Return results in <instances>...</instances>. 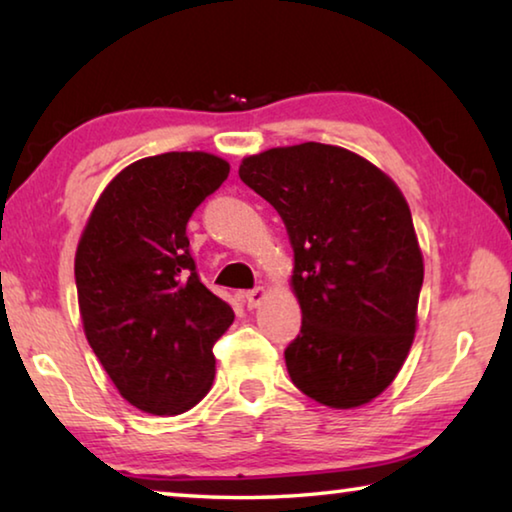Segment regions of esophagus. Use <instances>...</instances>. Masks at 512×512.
I'll list each match as a JSON object with an SVG mask.
<instances>
[{"label":"esophagus","mask_w":512,"mask_h":512,"mask_svg":"<svg viewBox=\"0 0 512 512\" xmlns=\"http://www.w3.org/2000/svg\"><path fill=\"white\" fill-rule=\"evenodd\" d=\"M244 305L248 309H255L259 307V302H262L266 298V289L264 287H257V289H250V291H244Z\"/></svg>","instance_id":"esophagus-1"}]
</instances>
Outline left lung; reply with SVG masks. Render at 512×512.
Masks as SVG:
<instances>
[{
	"label": "left lung",
	"instance_id": "obj_1",
	"mask_svg": "<svg viewBox=\"0 0 512 512\" xmlns=\"http://www.w3.org/2000/svg\"><path fill=\"white\" fill-rule=\"evenodd\" d=\"M239 178L282 216L296 255L291 381L332 409L375 400L409 354L424 277L402 192L361 155L318 142L250 155Z\"/></svg>",
	"mask_w": 512,
	"mask_h": 512
}]
</instances>
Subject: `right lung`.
Wrapping results in <instances>:
<instances>
[{"label":"right lung","mask_w":512,"mask_h":512,"mask_svg":"<svg viewBox=\"0 0 512 512\" xmlns=\"http://www.w3.org/2000/svg\"><path fill=\"white\" fill-rule=\"evenodd\" d=\"M228 171L201 151L137 160L103 189L83 230L74 277L85 336L140 411L185 413L212 386V348L235 311L198 277L187 223Z\"/></svg>","instance_id":"right-lung-1"}]
</instances>
